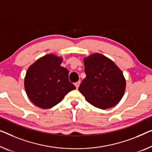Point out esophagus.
Masks as SVG:
<instances>
[{
	"label": "esophagus",
	"instance_id": "esophagus-1",
	"mask_svg": "<svg viewBox=\"0 0 152 152\" xmlns=\"http://www.w3.org/2000/svg\"><path fill=\"white\" fill-rule=\"evenodd\" d=\"M80 81H78V82H77V83H76L75 84H74V85H75V86H76V89H78V88L79 85H80Z\"/></svg>",
	"mask_w": 152,
	"mask_h": 152
}]
</instances>
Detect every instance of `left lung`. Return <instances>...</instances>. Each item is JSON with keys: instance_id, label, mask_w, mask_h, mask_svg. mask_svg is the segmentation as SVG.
I'll list each match as a JSON object with an SVG mask.
<instances>
[{"instance_id": "obj_1", "label": "left lung", "mask_w": 152, "mask_h": 152, "mask_svg": "<svg viewBox=\"0 0 152 152\" xmlns=\"http://www.w3.org/2000/svg\"><path fill=\"white\" fill-rule=\"evenodd\" d=\"M86 78L78 90L88 102L100 109L117 104L126 89L123 72L115 63L99 53L84 58Z\"/></svg>"}]
</instances>
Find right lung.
<instances>
[{
  "instance_id": "add662e5",
  "label": "right lung",
  "mask_w": 152,
  "mask_h": 152,
  "mask_svg": "<svg viewBox=\"0 0 152 152\" xmlns=\"http://www.w3.org/2000/svg\"><path fill=\"white\" fill-rule=\"evenodd\" d=\"M61 57L46 54L31 65L24 78L27 96L38 107L50 108L76 87L69 80V71L61 66Z\"/></svg>"
}]
</instances>
